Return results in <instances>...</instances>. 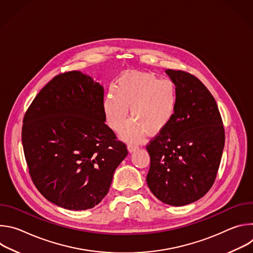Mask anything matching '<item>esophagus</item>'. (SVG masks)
<instances>
[{
  "label": "esophagus",
  "mask_w": 253,
  "mask_h": 253,
  "mask_svg": "<svg viewBox=\"0 0 253 253\" xmlns=\"http://www.w3.org/2000/svg\"><path fill=\"white\" fill-rule=\"evenodd\" d=\"M128 151L130 152V153H132V152H134V151H136L139 147L137 146V145H133V144H129V145H128Z\"/></svg>",
  "instance_id": "esophagus-1"
}]
</instances>
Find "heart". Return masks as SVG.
Returning a JSON list of instances; mask_svg holds the SVG:
<instances>
[{"mask_svg": "<svg viewBox=\"0 0 253 253\" xmlns=\"http://www.w3.org/2000/svg\"><path fill=\"white\" fill-rule=\"evenodd\" d=\"M176 103V88L170 80H160L152 73L127 72L107 92L103 109L108 125L119 131L130 106L133 119L121 130V136L138 141L146 132L150 135L162 132L174 116Z\"/></svg>", "mask_w": 253, "mask_h": 253, "instance_id": "b5f03b06", "label": "heart"}]
</instances>
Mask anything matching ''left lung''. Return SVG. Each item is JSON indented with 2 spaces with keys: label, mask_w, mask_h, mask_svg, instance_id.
Listing matches in <instances>:
<instances>
[{
  "label": "left lung",
  "mask_w": 253,
  "mask_h": 253,
  "mask_svg": "<svg viewBox=\"0 0 253 253\" xmlns=\"http://www.w3.org/2000/svg\"><path fill=\"white\" fill-rule=\"evenodd\" d=\"M175 85L177 103L169 125L146 146V181L163 203L183 206L212 187L224 148V127L215 99L195 76L165 71Z\"/></svg>",
  "instance_id": "1"
}]
</instances>
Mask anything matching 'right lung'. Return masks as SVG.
Instances as JSON below:
<instances>
[{
    "mask_svg": "<svg viewBox=\"0 0 253 253\" xmlns=\"http://www.w3.org/2000/svg\"><path fill=\"white\" fill-rule=\"evenodd\" d=\"M104 89L71 71L54 77L33 100L22 143L35 186L69 210L93 208L109 191L126 145L105 124Z\"/></svg>",
    "mask_w": 253,
    "mask_h": 253,
    "instance_id": "1",
    "label": "right lung"
}]
</instances>
